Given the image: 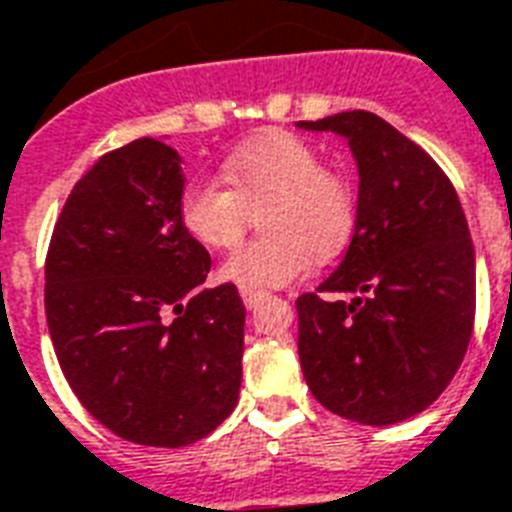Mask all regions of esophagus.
<instances>
[{
  "label": "esophagus",
  "mask_w": 512,
  "mask_h": 512,
  "mask_svg": "<svg viewBox=\"0 0 512 512\" xmlns=\"http://www.w3.org/2000/svg\"><path fill=\"white\" fill-rule=\"evenodd\" d=\"M263 298H265V292L260 290H241V300H244V306L247 308H255Z\"/></svg>",
  "instance_id": "34e87169"
}]
</instances>
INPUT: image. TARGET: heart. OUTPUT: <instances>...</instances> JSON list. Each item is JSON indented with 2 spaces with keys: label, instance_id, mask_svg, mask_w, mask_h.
Masks as SVG:
<instances>
[{
  "label": "heart",
  "instance_id": "obj_1",
  "mask_svg": "<svg viewBox=\"0 0 512 512\" xmlns=\"http://www.w3.org/2000/svg\"><path fill=\"white\" fill-rule=\"evenodd\" d=\"M222 177L230 187L190 179L179 190L177 212L190 239L228 249L241 239L249 209L265 201V236L241 244L220 268L222 279L241 290L284 287L306 276L317 257H335L351 241L354 187L338 171L322 169V155L300 136H252L222 161Z\"/></svg>",
  "mask_w": 512,
  "mask_h": 512
}]
</instances>
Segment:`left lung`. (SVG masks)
Wrapping results in <instances>:
<instances>
[{
  "label": "left lung",
  "mask_w": 512,
  "mask_h": 512,
  "mask_svg": "<svg viewBox=\"0 0 512 512\" xmlns=\"http://www.w3.org/2000/svg\"><path fill=\"white\" fill-rule=\"evenodd\" d=\"M298 128L343 136L360 171L346 257L295 300L306 384L343 419H411L451 384L473 335L475 249L459 195L419 144L373 112Z\"/></svg>",
  "instance_id": "left-lung-1"
}]
</instances>
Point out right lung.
Returning <instances> with one entry per match:
<instances>
[{"mask_svg":"<svg viewBox=\"0 0 512 512\" xmlns=\"http://www.w3.org/2000/svg\"><path fill=\"white\" fill-rule=\"evenodd\" d=\"M182 187V158L161 139L101 155L66 198L45 260L66 381L139 446H190L239 403L247 311L233 284L204 290L212 257L179 222Z\"/></svg>","mask_w":512,"mask_h":512,"instance_id":"add662e5","label":"right lung"}]
</instances>
